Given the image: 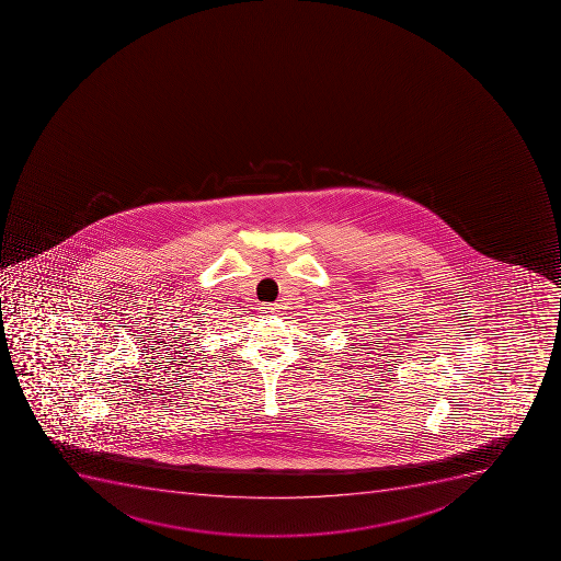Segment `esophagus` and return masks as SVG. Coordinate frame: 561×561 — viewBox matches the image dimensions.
Here are the masks:
<instances>
[{
  "mask_svg": "<svg viewBox=\"0 0 561 561\" xmlns=\"http://www.w3.org/2000/svg\"><path fill=\"white\" fill-rule=\"evenodd\" d=\"M261 311L266 312V314H273V312L277 311L278 307L275 304H261L259 307Z\"/></svg>",
  "mask_w": 561,
  "mask_h": 561,
  "instance_id": "1",
  "label": "esophagus"
}]
</instances>
